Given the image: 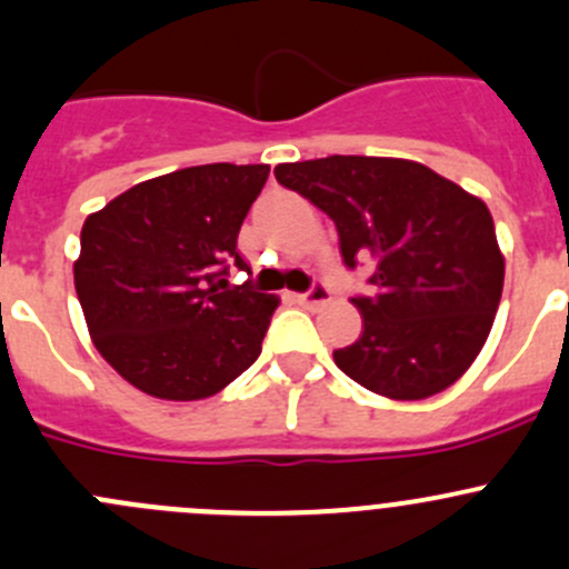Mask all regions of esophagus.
Segmentation results:
<instances>
[{"label": "esophagus", "instance_id": "1", "mask_svg": "<svg viewBox=\"0 0 569 569\" xmlns=\"http://www.w3.org/2000/svg\"><path fill=\"white\" fill-rule=\"evenodd\" d=\"M330 300H332V295L325 283H313L311 289L302 291V295H297V302H300L302 308H319Z\"/></svg>", "mask_w": 569, "mask_h": 569}]
</instances>
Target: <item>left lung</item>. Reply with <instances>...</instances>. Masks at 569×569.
Here are the masks:
<instances>
[{
	"label": "left lung",
	"mask_w": 569,
	"mask_h": 569,
	"mask_svg": "<svg viewBox=\"0 0 569 569\" xmlns=\"http://www.w3.org/2000/svg\"><path fill=\"white\" fill-rule=\"evenodd\" d=\"M274 178L336 222L343 263H375V297H352L363 332L332 358L369 391L399 401L455 386L490 336L503 256L485 200L427 164L327 157Z\"/></svg>",
	"instance_id": "left-lung-1"
}]
</instances>
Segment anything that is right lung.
Here are the masks:
<instances>
[{
	"label": "right lung",
	"instance_id": "obj_1",
	"mask_svg": "<svg viewBox=\"0 0 569 569\" xmlns=\"http://www.w3.org/2000/svg\"><path fill=\"white\" fill-rule=\"evenodd\" d=\"M269 164H200L126 189L82 226L79 306L101 358L142 393H220L261 355L278 297L228 289Z\"/></svg>",
	"mask_w": 569,
	"mask_h": 569
}]
</instances>
